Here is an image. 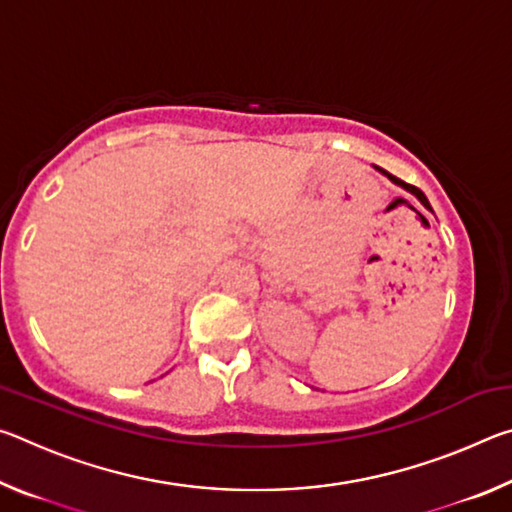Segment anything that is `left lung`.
Wrapping results in <instances>:
<instances>
[{
    "label": "left lung",
    "mask_w": 512,
    "mask_h": 512,
    "mask_svg": "<svg viewBox=\"0 0 512 512\" xmlns=\"http://www.w3.org/2000/svg\"><path fill=\"white\" fill-rule=\"evenodd\" d=\"M379 171H381V173H386V176H388V178H391V180H393V183H397V185H402L404 189H409V192H411V194H415V196H418V198H420V203H422L424 207H427V210H431V205H429V201H427V196H424V194L420 192V189H418V187H413V185H409V183H404V180H400V178H395V176H393V173H388L386 169H379ZM431 212H433V210H431Z\"/></svg>",
    "instance_id": "obj_1"
}]
</instances>
